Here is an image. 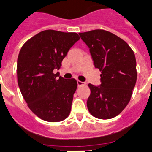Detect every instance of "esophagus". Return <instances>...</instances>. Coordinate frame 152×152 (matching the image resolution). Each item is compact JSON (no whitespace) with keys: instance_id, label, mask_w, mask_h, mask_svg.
Wrapping results in <instances>:
<instances>
[{"instance_id":"obj_1","label":"esophagus","mask_w":152,"mask_h":152,"mask_svg":"<svg viewBox=\"0 0 152 152\" xmlns=\"http://www.w3.org/2000/svg\"><path fill=\"white\" fill-rule=\"evenodd\" d=\"M77 86H78V87H81V86H84V85H85V84H86V83H84V82L80 81V80H77Z\"/></svg>"}]
</instances>
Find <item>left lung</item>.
Here are the masks:
<instances>
[{"label":"left lung","instance_id":"left-lung-1","mask_svg":"<svg viewBox=\"0 0 152 152\" xmlns=\"http://www.w3.org/2000/svg\"><path fill=\"white\" fill-rule=\"evenodd\" d=\"M90 48L96 69L101 72V85L89 83L90 113L99 119H111L129 103L137 78L133 50L123 39L102 29L79 33Z\"/></svg>","mask_w":152,"mask_h":152}]
</instances>
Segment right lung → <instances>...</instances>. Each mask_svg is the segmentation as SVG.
I'll use <instances>...</instances> for the list:
<instances>
[{
	"label": "right lung",
	"instance_id": "obj_1",
	"mask_svg": "<svg viewBox=\"0 0 152 152\" xmlns=\"http://www.w3.org/2000/svg\"><path fill=\"white\" fill-rule=\"evenodd\" d=\"M80 39L75 32L45 30L28 40L17 59L18 85L34 115L48 122L62 121L70 114L77 80L64 79L55 69Z\"/></svg>",
	"mask_w": 152,
	"mask_h": 152
}]
</instances>
